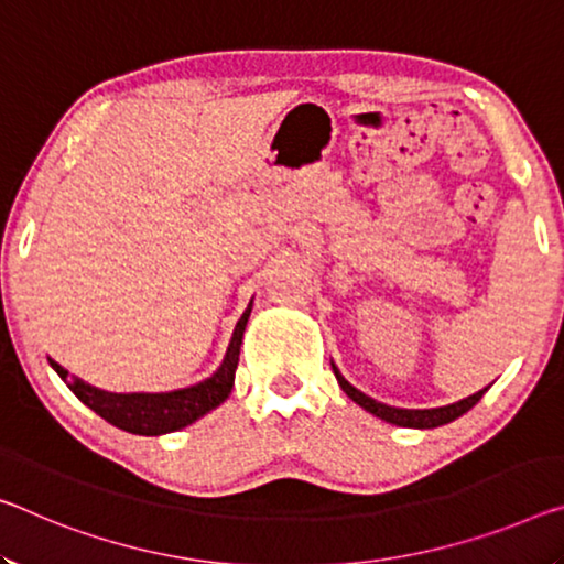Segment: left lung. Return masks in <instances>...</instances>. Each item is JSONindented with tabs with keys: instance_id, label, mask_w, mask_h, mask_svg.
<instances>
[{
	"instance_id": "obj_1",
	"label": "left lung",
	"mask_w": 564,
	"mask_h": 564,
	"mask_svg": "<svg viewBox=\"0 0 564 564\" xmlns=\"http://www.w3.org/2000/svg\"><path fill=\"white\" fill-rule=\"evenodd\" d=\"M330 369H334L338 387L344 389V394L348 399L356 401V404L369 411V414L379 416L381 422H389V424H397V426H409V429H436V426H442V424H449V422H454V419H459L462 414H467V411L475 406L477 401L485 397V391L489 389V387H485L481 391H477V394L454 401V404L436 406V409H399V406L381 404V401L366 397L364 391L351 387V383H348L341 377V371L336 369L334 361H330Z\"/></svg>"
}]
</instances>
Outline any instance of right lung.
<instances>
[{"instance_id":"add662e5","label":"right lung","mask_w":564,"mask_h":564,"mask_svg":"<svg viewBox=\"0 0 564 564\" xmlns=\"http://www.w3.org/2000/svg\"><path fill=\"white\" fill-rule=\"evenodd\" d=\"M250 311H253V299H250L243 316L238 318L230 336L228 351L223 361L208 379H203L193 387L173 389V391H130V394H118V391L97 389L77 377H69L65 366L50 359V366L59 373V379L67 383L69 391L83 401L85 406L102 416L105 422L122 429V432L140 434V436H160L177 432V429L191 426L213 409H218L228 399L230 389L236 381L240 344H243V330L248 326Z\"/></svg>"}]
</instances>
